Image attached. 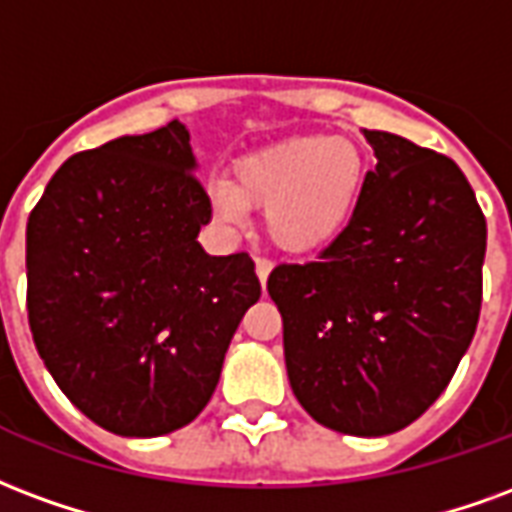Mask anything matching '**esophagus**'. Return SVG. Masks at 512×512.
<instances>
[{"mask_svg":"<svg viewBox=\"0 0 512 512\" xmlns=\"http://www.w3.org/2000/svg\"><path fill=\"white\" fill-rule=\"evenodd\" d=\"M272 264L267 259H256V275H259L261 286H267V278H270Z\"/></svg>","mask_w":512,"mask_h":512,"instance_id":"1","label":"esophagus"}]
</instances>
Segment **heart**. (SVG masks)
<instances>
[{
	"instance_id": "obj_1",
	"label": "heart",
	"mask_w": 512,
	"mask_h": 512,
	"mask_svg": "<svg viewBox=\"0 0 512 512\" xmlns=\"http://www.w3.org/2000/svg\"><path fill=\"white\" fill-rule=\"evenodd\" d=\"M368 166L346 136H294L237 160L234 179L210 182L215 218L245 226L251 207H264L275 248L316 253L349 229L363 199Z\"/></svg>"
}]
</instances>
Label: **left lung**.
<instances>
[{
  "label": "left lung",
  "instance_id": "obj_1",
  "mask_svg": "<svg viewBox=\"0 0 512 512\" xmlns=\"http://www.w3.org/2000/svg\"><path fill=\"white\" fill-rule=\"evenodd\" d=\"M363 136L376 166L349 229L319 259L275 267L267 292L302 409L338 434L387 436L445 393L472 343L486 218L453 160Z\"/></svg>",
  "mask_w": 512,
  "mask_h": 512
}]
</instances>
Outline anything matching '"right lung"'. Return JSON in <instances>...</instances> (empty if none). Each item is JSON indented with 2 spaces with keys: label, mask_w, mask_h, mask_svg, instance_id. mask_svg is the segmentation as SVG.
<instances>
[{
  "label": "right lung",
  "mask_w": 512,
  "mask_h": 512,
  "mask_svg": "<svg viewBox=\"0 0 512 512\" xmlns=\"http://www.w3.org/2000/svg\"><path fill=\"white\" fill-rule=\"evenodd\" d=\"M182 122L67 158L26 223V308L59 390L119 436L193 423L261 297L248 253L210 256Z\"/></svg>",
  "instance_id": "add662e5"
}]
</instances>
